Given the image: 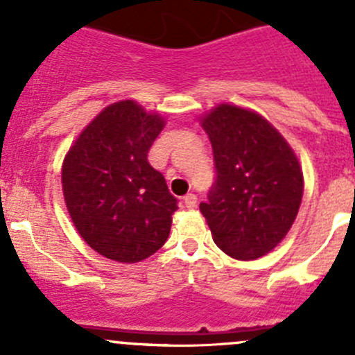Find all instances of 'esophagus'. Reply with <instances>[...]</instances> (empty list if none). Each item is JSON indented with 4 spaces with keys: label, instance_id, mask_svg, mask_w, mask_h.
Segmentation results:
<instances>
[{
    "label": "esophagus",
    "instance_id": "esophagus-1",
    "mask_svg": "<svg viewBox=\"0 0 355 355\" xmlns=\"http://www.w3.org/2000/svg\"><path fill=\"white\" fill-rule=\"evenodd\" d=\"M184 204H185V207H189V209H194L196 204H198V198H196V194H187V196H185Z\"/></svg>",
    "mask_w": 355,
    "mask_h": 355
}]
</instances>
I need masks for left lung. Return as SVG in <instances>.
<instances>
[{
  "label": "left lung",
  "instance_id": "obj_1",
  "mask_svg": "<svg viewBox=\"0 0 355 355\" xmlns=\"http://www.w3.org/2000/svg\"><path fill=\"white\" fill-rule=\"evenodd\" d=\"M216 178L199 204L225 254L257 259L284 241L299 213L304 177L295 153L254 111L220 105L202 118Z\"/></svg>",
  "mask_w": 355,
  "mask_h": 355
}]
</instances>
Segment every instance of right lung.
Wrapping results in <instances>:
<instances>
[{"instance_id": "add662e5", "label": "right lung", "mask_w": 355, "mask_h": 355, "mask_svg": "<svg viewBox=\"0 0 355 355\" xmlns=\"http://www.w3.org/2000/svg\"><path fill=\"white\" fill-rule=\"evenodd\" d=\"M164 120L135 101L113 103L77 137L62 168L63 196L89 247L118 263H139L163 247L177 199L149 164Z\"/></svg>"}]
</instances>
